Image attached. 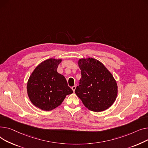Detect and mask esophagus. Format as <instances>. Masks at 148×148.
<instances>
[{
  "mask_svg": "<svg viewBox=\"0 0 148 148\" xmlns=\"http://www.w3.org/2000/svg\"><path fill=\"white\" fill-rule=\"evenodd\" d=\"M76 85H74L73 86H72V90L75 92V90H76Z\"/></svg>",
  "mask_w": 148,
  "mask_h": 148,
  "instance_id": "1",
  "label": "esophagus"
}]
</instances>
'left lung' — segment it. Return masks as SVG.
Listing matches in <instances>:
<instances>
[{
  "instance_id": "8db88e82",
  "label": "left lung",
  "mask_w": 148,
  "mask_h": 148,
  "mask_svg": "<svg viewBox=\"0 0 148 148\" xmlns=\"http://www.w3.org/2000/svg\"><path fill=\"white\" fill-rule=\"evenodd\" d=\"M81 79L75 92L84 106L94 112L110 108L116 100L118 86L115 78L100 61L91 57L77 62Z\"/></svg>"
}]
</instances>
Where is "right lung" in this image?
<instances>
[{"label": "right lung", "instance_id": "right-lung-1", "mask_svg": "<svg viewBox=\"0 0 148 148\" xmlns=\"http://www.w3.org/2000/svg\"><path fill=\"white\" fill-rule=\"evenodd\" d=\"M62 61L56 58L43 61L34 69L28 79L29 98L33 105L43 110L57 108L67 95L73 93L64 76L57 71Z\"/></svg>", "mask_w": 148, "mask_h": 148}]
</instances>
